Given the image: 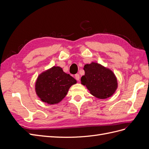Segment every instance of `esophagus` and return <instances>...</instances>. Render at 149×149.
<instances>
[{"mask_svg": "<svg viewBox=\"0 0 149 149\" xmlns=\"http://www.w3.org/2000/svg\"><path fill=\"white\" fill-rule=\"evenodd\" d=\"M74 77H75V79L77 81L79 80V74H76L75 76H74Z\"/></svg>", "mask_w": 149, "mask_h": 149, "instance_id": "34e87169", "label": "esophagus"}]
</instances>
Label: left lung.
I'll return each instance as SVG.
<instances>
[{"mask_svg":"<svg viewBox=\"0 0 149 149\" xmlns=\"http://www.w3.org/2000/svg\"><path fill=\"white\" fill-rule=\"evenodd\" d=\"M81 83L93 96L100 100L112 96L118 87V79L111 69L96 62L86 64Z\"/></svg>","mask_w":149,"mask_h":149,"instance_id":"1","label":"left lung"}]
</instances>
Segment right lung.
Here are the masks:
<instances>
[{"instance_id": "add662e5", "label": "right lung", "mask_w": 149, "mask_h": 149, "mask_svg": "<svg viewBox=\"0 0 149 149\" xmlns=\"http://www.w3.org/2000/svg\"><path fill=\"white\" fill-rule=\"evenodd\" d=\"M76 80L63 71L60 66H54L40 73L36 80L35 90L42 102L53 105L61 102Z\"/></svg>"}]
</instances>
